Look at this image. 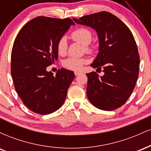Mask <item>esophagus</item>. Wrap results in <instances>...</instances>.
Returning <instances> with one entry per match:
<instances>
[{
  "instance_id": "esophagus-1",
  "label": "esophagus",
  "mask_w": 151,
  "mask_h": 151,
  "mask_svg": "<svg viewBox=\"0 0 151 151\" xmlns=\"http://www.w3.org/2000/svg\"><path fill=\"white\" fill-rule=\"evenodd\" d=\"M79 74H81V72H78V71H75V72H74V74H75L76 76H77V75H79Z\"/></svg>"
}]
</instances>
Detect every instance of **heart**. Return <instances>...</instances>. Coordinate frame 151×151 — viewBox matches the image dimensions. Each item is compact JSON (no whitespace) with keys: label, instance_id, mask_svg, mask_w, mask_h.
Segmentation results:
<instances>
[{"label":"heart","instance_id":"b5f03b06","mask_svg":"<svg viewBox=\"0 0 151 151\" xmlns=\"http://www.w3.org/2000/svg\"><path fill=\"white\" fill-rule=\"evenodd\" d=\"M71 37L73 40L79 42L84 46L86 52L91 53L93 51V47L90 45L92 40V32L86 27H79L71 33ZM67 50V43L65 37H62L58 42V51L60 55H64ZM86 60L84 58H69L63 62V66L67 70H79L82 68Z\"/></svg>","mask_w":151,"mask_h":151}]
</instances>
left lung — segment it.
I'll use <instances>...</instances> for the list:
<instances>
[{
	"mask_svg": "<svg viewBox=\"0 0 151 151\" xmlns=\"http://www.w3.org/2000/svg\"><path fill=\"white\" fill-rule=\"evenodd\" d=\"M77 24L94 29L99 40V53L91 66L104 75L86 74V94L96 108L115 110L124 105L136 86L140 58L132 32L119 18L106 11L73 18Z\"/></svg>",
	"mask_w": 151,
	"mask_h": 151,
	"instance_id": "left-lung-1",
	"label": "left lung"
}]
</instances>
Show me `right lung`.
Returning <instances> with one entry per match:
<instances>
[{"mask_svg": "<svg viewBox=\"0 0 151 151\" xmlns=\"http://www.w3.org/2000/svg\"><path fill=\"white\" fill-rule=\"evenodd\" d=\"M72 25L70 18L39 16L24 25L15 38L12 77L19 97L35 113H53L65 101L74 72L62 68L54 76L46 69L58 59V42Z\"/></svg>", "mask_w": 151, "mask_h": 151, "instance_id": "1", "label": "right lung"}]
</instances>
